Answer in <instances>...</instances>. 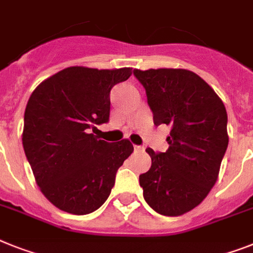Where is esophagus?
<instances>
[{"mask_svg":"<svg viewBox=\"0 0 253 253\" xmlns=\"http://www.w3.org/2000/svg\"><path fill=\"white\" fill-rule=\"evenodd\" d=\"M134 150L135 151L142 152V151H145V147H143V146H134Z\"/></svg>","mask_w":253,"mask_h":253,"instance_id":"esophagus-1","label":"esophagus"}]
</instances>
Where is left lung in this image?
<instances>
[{"label":"left lung","mask_w":253,"mask_h":253,"mask_svg":"<svg viewBox=\"0 0 253 253\" xmlns=\"http://www.w3.org/2000/svg\"><path fill=\"white\" fill-rule=\"evenodd\" d=\"M146 89L156 125L170 126L168 150L151 156L139 176L143 198L164 216H181L199 206L214 186L227 149L224 102L206 81L183 68L134 70Z\"/></svg>","instance_id":"1"}]
</instances>
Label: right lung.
I'll list each match as a JSON object with an SVG mask.
<instances>
[{"instance_id":"right-lung-1","label":"right lung","mask_w":253,"mask_h":253,"mask_svg":"<svg viewBox=\"0 0 253 253\" xmlns=\"http://www.w3.org/2000/svg\"><path fill=\"white\" fill-rule=\"evenodd\" d=\"M130 75L129 67H68L31 94L23 147L41 193L60 211L87 214L98 210L134 150L126 138L110 143L90 133L108 122L112 86Z\"/></svg>"}]
</instances>
